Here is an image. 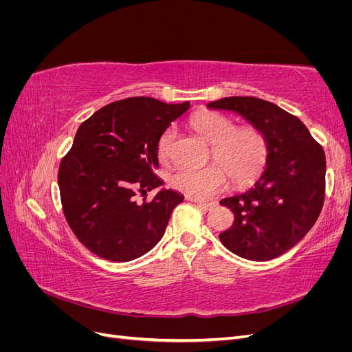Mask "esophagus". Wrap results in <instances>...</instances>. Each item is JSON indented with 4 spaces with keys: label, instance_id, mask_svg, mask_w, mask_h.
Instances as JSON below:
<instances>
[{
    "label": "esophagus",
    "instance_id": "esophagus-1",
    "mask_svg": "<svg viewBox=\"0 0 352 352\" xmlns=\"http://www.w3.org/2000/svg\"><path fill=\"white\" fill-rule=\"evenodd\" d=\"M190 201H194L195 204L199 207V208H202V210H206V211H208V210H211L212 207H214L216 204L214 202H204V201H199V199H192L190 198Z\"/></svg>",
    "mask_w": 352,
    "mask_h": 352
}]
</instances>
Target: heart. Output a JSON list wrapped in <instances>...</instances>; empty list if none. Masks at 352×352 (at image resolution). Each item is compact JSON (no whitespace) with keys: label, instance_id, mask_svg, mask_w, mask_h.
Segmentation results:
<instances>
[{"label":"heart","instance_id":"heart-1","mask_svg":"<svg viewBox=\"0 0 352 352\" xmlns=\"http://www.w3.org/2000/svg\"><path fill=\"white\" fill-rule=\"evenodd\" d=\"M190 127L211 144V155L217 164L202 168L182 166L170 175L168 182L179 192L190 198L206 199L219 194L230 182L245 185L257 176L267 160V141L264 133L254 126L235 127L228 116L202 111L189 122ZM173 140V129L168 127L157 144L158 157L166 160Z\"/></svg>","mask_w":352,"mask_h":352}]
</instances>
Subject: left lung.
Wrapping results in <instances>:
<instances>
[{
    "label": "left lung",
    "mask_w": 352,
    "mask_h": 352,
    "mask_svg": "<svg viewBox=\"0 0 352 352\" xmlns=\"http://www.w3.org/2000/svg\"><path fill=\"white\" fill-rule=\"evenodd\" d=\"M210 110L239 114L267 141L264 172L254 185L223 198L235 214L219 238L233 254L251 261L279 257L313 228L324 201L326 157L307 126L279 105L254 97H226Z\"/></svg>",
    "instance_id": "left-lung-1"
}]
</instances>
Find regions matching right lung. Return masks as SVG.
Masks as SVG:
<instances>
[{"instance_id":"obj_1","label":"right lung","mask_w":352,"mask_h":352,"mask_svg":"<svg viewBox=\"0 0 352 352\" xmlns=\"http://www.w3.org/2000/svg\"><path fill=\"white\" fill-rule=\"evenodd\" d=\"M189 105L132 97L105 105L79 126L60 163L58 188L70 229L95 255L131 261L163 238L184 195L162 188L150 202L135 197L164 184L154 173L157 144Z\"/></svg>"}]
</instances>
